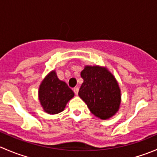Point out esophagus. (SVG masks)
I'll return each instance as SVG.
<instances>
[{
    "mask_svg": "<svg viewBox=\"0 0 157 157\" xmlns=\"http://www.w3.org/2000/svg\"><path fill=\"white\" fill-rule=\"evenodd\" d=\"M74 92L76 95L78 94V92H79V88L78 87H74Z\"/></svg>",
    "mask_w": 157,
    "mask_h": 157,
    "instance_id": "obj_1",
    "label": "esophagus"
}]
</instances>
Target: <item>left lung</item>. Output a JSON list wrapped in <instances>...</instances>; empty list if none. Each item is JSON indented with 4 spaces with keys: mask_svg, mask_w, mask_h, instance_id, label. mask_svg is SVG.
Instances as JSON below:
<instances>
[{
    "mask_svg": "<svg viewBox=\"0 0 157 157\" xmlns=\"http://www.w3.org/2000/svg\"><path fill=\"white\" fill-rule=\"evenodd\" d=\"M80 75L83 83L78 95L90 112L102 119L113 116L121 102L120 89L113 75L98 66H86Z\"/></svg>",
    "mask_w": 157,
    "mask_h": 157,
    "instance_id": "left-lung-1",
    "label": "left lung"
}]
</instances>
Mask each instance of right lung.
<instances>
[{
  "label": "right lung",
  "mask_w": 157,
  "mask_h": 157,
  "mask_svg": "<svg viewBox=\"0 0 157 157\" xmlns=\"http://www.w3.org/2000/svg\"><path fill=\"white\" fill-rule=\"evenodd\" d=\"M74 93L67 83L58 78L56 73L52 71L41 83L39 98L44 110L49 114L62 112L67 102Z\"/></svg>",
  "instance_id": "right-lung-1"
}]
</instances>
